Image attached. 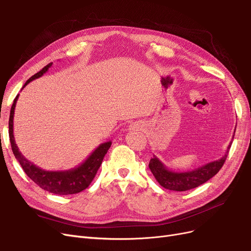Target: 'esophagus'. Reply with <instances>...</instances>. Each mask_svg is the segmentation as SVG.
<instances>
[{
  "label": "esophagus",
  "mask_w": 251,
  "mask_h": 251,
  "mask_svg": "<svg viewBox=\"0 0 251 251\" xmlns=\"http://www.w3.org/2000/svg\"><path fill=\"white\" fill-rule=\"evenodd\" d=\"M142 128V125L140 124V123H133V124H131L129 125V126H128V129L129 131H140V129Z\"/></svg>",
  "instance_id": "34e87169"
}]
</instances>
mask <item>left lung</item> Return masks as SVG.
<instances>
[{
	"mask_svg": "<svg viewBox=\"0 0 251 251\" xmlns=\"http://www.w3.org/2000/svg\"><path fill=\"white\" fill-rule=\"evenodd\" d=\"M232 139H234V137H232ZM231 142L227 146L226 153L219 160L206 163L205 165L195 168L191 171H172L164 165L155 155H153V158L151 159L149 167L155 179L158 180V183L162 187L172 190V191H187V190L202 185L206 180L212 178L215 175H217V172L221 169L227 158Z\"/></svg>",
	"mask_w": 251,
	"mask_h": 251,
	"instance_id": "8db88e82",
	"label": "left lung"
}]
</instances>
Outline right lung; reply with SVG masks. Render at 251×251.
<instances>
[{
  "label": "right lung",
  "mask_w": 251,
  "mask_h": 251,
  "mask_svg": "<svg viewBox=\"0 0 251 251\" xmlns=\"http://www.w3.org/2000/svg\"><path fill=\"white\" fill-rule=\"evenodd\" d=\"M53 63H49L45 66L42 70L32 75L30 79L25 83L23 88H25V85H28L31 81L38 79L42 76L43 74H46L49 68ZM20 94H17L16 98L13 100L12 107L10 110V116H9V138L11 143V149L15 159L20 162L24 171L34 183L38 185L41 189L46 190L48 192L58 195H68V194H75L79 193L83 190L87 188L92 179L96 176L97 172L100 166V164L103 160L108 150L112 144L111 141L105 142L100 144L98 148L94 150L89 157L86 159L81 165L75 167L70 170L64 171H47L39 168L38 166L34 165L29 160L25 159L23 153L20 151L19 148L15 143L14 135H13V118H14V109L17 99H19Z\"/></svg>",
  "instance_id": "obj_1"
}]
</instances>
